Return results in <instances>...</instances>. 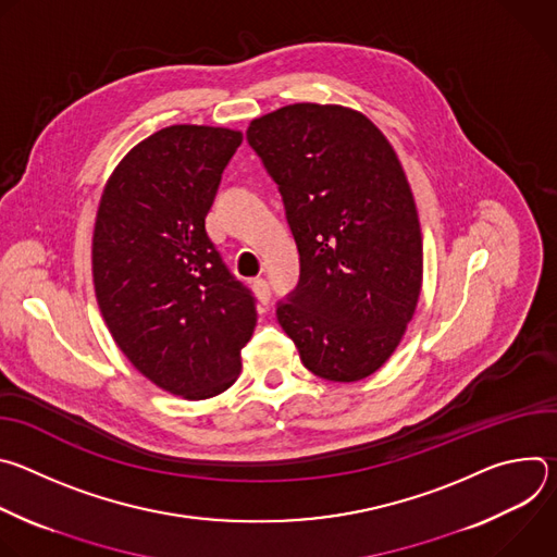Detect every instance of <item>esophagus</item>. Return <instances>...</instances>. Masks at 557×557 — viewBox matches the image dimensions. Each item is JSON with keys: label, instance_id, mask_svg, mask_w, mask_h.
<instances>
[{"label": "esophagus", "instance_id": "obj_1", "mask_svg": "<svg viewBox=\"0 0 557 557\" xmlns=\"http://www.w3.org/2000/svg\"><path fill=\"white\" fill-rule=\"evenodd\" d=\"M251 286H253V290H256V295H258V299H260V304H269V299H271V286H269V282L264 280V277H256L253 282H251Z\"/></svg>", "mask_w": 557, "mask_h": 557}]
</instances>
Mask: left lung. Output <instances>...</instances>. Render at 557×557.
Wrapping results in <instances>:
<instances>
[{"mask_svg": "<svg viewBox=\"0 0 557 557\" xmlns=\"http://www.w3.org/2000/svg\"><path fill=\"white\" fill-rule=\"evenodd\" d=\"M247 140L282 194L299 282L277 322L317 376L350 383L399 346L423 282L406 172L381 129L342 106L295 103L253 119Z\"/></svg>", "mask_w": 557, "mask_h": 557, "instance_id": "1", "label": "left lung"}]
</instances>
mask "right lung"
Masks as SVG:
<instances>
[{
    "instance_id": "add662e5",
    "label": "right lung",
    "mask_w": 557,
    "mask_h": 557,
    "mask_svg": "<svg viewBox=\"0 0 557 557\" xmlns=\"http://www.w3.org/2000/svg\"><path fill=\"white\" fill-rule=\"evenodd\" d=\"M243 132L172 125L110 176L95 222L92 275L103 320L132 366L189 401L233 385L258 310L205 218Z\"/></svg>"
}]
</instances>
